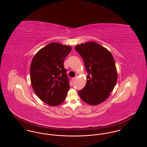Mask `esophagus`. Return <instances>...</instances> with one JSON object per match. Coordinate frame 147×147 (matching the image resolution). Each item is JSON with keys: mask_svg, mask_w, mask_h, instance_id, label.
<instances>
[{"mask_svg": "<svg viewBox=\"0 0 147 147\" xmlns=\"http://www.w3.org/2000/svg\"><path fill=\"white\" fill-rule=\"evenodd\" d=\"M72 79H73V82H75V81H76V80H77V77H74V78H73Z\"/></svg>", "mask_w": 147, "mask_h": 147, "instance_id": "obj_1", "label": "esophagus"}]
</instances>
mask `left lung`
I'll list each match as a JSON object with an SVG mask.
<instances>
[{
    "label": "left lung",
    "instance_id": "8db88e82",
    "mask_svg": "<svg viewBox=\"0 0 147 147\" xmlns=\"http://www.w3.org/2000/svg\"><path fill=\"white\" fill-rule=\"evenodd\" d=\"M82 57L88 75L84 88L78 91L85 103L96 105L110 95L117 80L114 58L110 51L94 42L76 46Z\"/></svg>",
    "mask_w": 147,
    "mask_h": 147
}]
</instances>
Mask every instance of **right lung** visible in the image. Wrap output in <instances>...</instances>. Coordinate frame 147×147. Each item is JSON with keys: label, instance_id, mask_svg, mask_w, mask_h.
I'll use <instances>...</instances> for the list:
<instances>
[{"label": "right lung", "instance_id": "add662e5", "mask_svg": "<svg viewBox=\"0 0 147 147\" xmlns=\"http://www.w3.org/2000/svg\"><path fill=\"white\" fill-rule=\"evenodd\" d=\"M71 50V46L52 42L40 49L32 59L30 66L32 88L37 96L48 105L61 104L69 90L63 62Z\"/></svg>", "mask_w": 147, "mask_h": 147}]
</instances>
